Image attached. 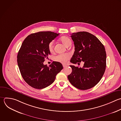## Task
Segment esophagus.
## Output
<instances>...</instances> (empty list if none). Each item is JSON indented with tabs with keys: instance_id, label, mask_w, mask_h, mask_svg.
I'll return each mask as SVG.
<instances>
[{
	"instance_id": "obj_1",
	"label": "esophagus",
	"mask_w": 121,
	"mask_h": 121,
	"mask_svg": "<svg viewBox=\"0 0 121 121\" xmlns=\"http://www.w3.org/2000/svg\"><path fill=\"white\" fill-rule=\"evenodd\" d=\"M62 65H63V67L64 68H66V67H67L68 66L67 65H65V64H63Z\"/></svg>"
}]
</instances>
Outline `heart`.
Masks as SVG:
<instances>
[{"instance_id":"b5f03b06","label":"heart","mask_w":121,"mask_h":121,"mask_svg":"<svg viewBox=\"0 0 121 121\" xmlns=\"http://www.w3.org/2000/svg\"><path fill=\"white\" fill-rule=\"evenodd\" d=\"M61 42L65 46H67L69 44H71V41L69 37L66 36H62L60 38ZM53 41L51 42L48 44V49L50 52H52L53 51ZM70 55L69 53H65L63 54H60L54 57V60L55 61L65 64L67 60L69 59Z\"/></svg>"}]
</instances>
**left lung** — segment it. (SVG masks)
<instances>
[{"instance_id": "1", "label": "left lung", "mask_w": 121, "mask_h": 121, "mask_svg": "<svg viewBox=\"0 0 121 121\" xmlns=\"http://www.w3.org/2000/svg\"><path fill=\"white\" fill-rule=\"evenodd\" d=\"M75 52L70 62L79 64L82 68L70 65L72 71L68 75L70 83L80 90H86L95 86L102 78L106 68V54L103 44L92 34L86 32L72 33Z\"/></svg>"}]
</instances>
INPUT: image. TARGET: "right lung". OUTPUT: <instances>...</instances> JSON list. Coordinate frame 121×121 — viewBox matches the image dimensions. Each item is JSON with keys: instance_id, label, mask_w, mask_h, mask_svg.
Segmentation results:
<instances>
[{"instance_id": "1", "label": "right lung", "mask_w": 121, "mask_h": 121, "mask_svg": "<svg viewBox=\"0 0 121 121\" xmlns=\"http://www.w3.org/2000/svg\"><path fill=\"white\" fill-rule=\"evenodd\" d=\"M59 34L39 32L29 35L23 42L18 52L17 61L21 75L25 81L36 89H43L51 85L57 74L63 69L57 61L47 66L45 59L51 54L48 44Z\"/></svg>"}]
</instances>
